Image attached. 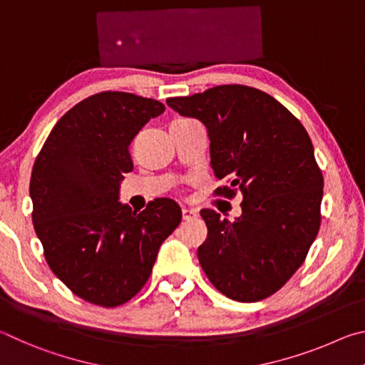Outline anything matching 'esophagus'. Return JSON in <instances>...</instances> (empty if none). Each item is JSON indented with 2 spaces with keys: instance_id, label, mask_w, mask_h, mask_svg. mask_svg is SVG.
<instances>
[{
  "instance_id": "obj_1",
  "label": "esophagus",
  "mask_w": 365,
  "mask_h": 365,
  "mask_svg": "<svg viewBox=\"0 0 365 365\" xmlns=\"http://www.w3.org/2000/svg\"><path fill=\"white\" fill-rule=\"evenodd\" d=\"M182 215H183V220H191V219L196 217L197 212H196V209L183 207V209H182Z\"/></svg>"
}]
</instances>
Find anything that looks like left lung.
<instances>
[{
    "label": "left lung",
    "mask_w": 365,
    "mask_h": 365,
    "mask_svg": "<svg viewBox=\"0 0 365 365\" xmlns=\"http://www.w3.org/2000/svg\"><path fill=\"white\" fill-rule=\"evenodd\" d=\"M168 106L205 125L214 175L227 178L219 195H243L242 215L230 222L212 209L200 212L207 238L197 259L227 298L261 301L304 262L320 227L324 178L301 122L261 90L220 85Z\"/></svg>",
    "instance_id": "obj_1"
}]
</instances>
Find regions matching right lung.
Returning a JSON list of instances; mask_svg holds the SVG:
<instances>
[{
    "label": "right lung",
    "mask_w": 365,
    "mask_h": 365,
    "mask_svg": "<svg viewBox=\"0 0 365 365\" xmlns=\"http://www.w3.org/2000/svg\"><path fill=\"white\" fill-rule=\"evenodd\" d=\"M164 104L103 91L76 104L53 127L30 178L34 227L54 275L103 307L132 299L151 275L160 245L182 220L170 197L141 212L119 201L133 170L132 140Z\"/></svg>",
    "instance_id": "add662e5"
}]
</instances>
